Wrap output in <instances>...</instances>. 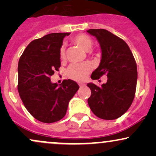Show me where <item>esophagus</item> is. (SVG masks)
<instances>
[{
    "mask_svg": "<svg viewBox=\"0 0 156 156\" xmlns=\"http://www.w3.org/2000/svg\"><path fill=\"white\" fill-rule=\"evenodd\" d=\"M78 85H79V87H83V86L85 85V84H84V83H78Z\"/></svg>",
    "mask_w": 156,
    "mask_h": 156,
    "instance_id": "34e87169",
    "label": "esophagus"
}]
</instances>
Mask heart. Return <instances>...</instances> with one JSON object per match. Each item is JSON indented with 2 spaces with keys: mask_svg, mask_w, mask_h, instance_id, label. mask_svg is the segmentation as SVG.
Segmentation results:
<instances>
[{
  "mask_svg": "<svg viewBox=\"0 0 156 156\" xmlns=\"http://www.w3.org/2000/svg\"><path fill=\"white\" fill-rule=\"evenodd\" d=\"M73 42L80 46L82 49L88 51L92 48L93 42L92 39L85 34H78L73 38ZM59 57L62 60L65 58V48L62 45L60 48ZM92 69V66L90 64L81 63V64H73L68 67L67 76L77 81H83L87 78V75Z\"/></svg>",
  "mask_w": 156,
  "mask_h": 156,
  "instance_id": "b5f03b06",
  "label": "heart"
}]
</instances>
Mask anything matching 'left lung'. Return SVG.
Returning a JSON list of instances; mask_svg holds the SVG:
<instances>
[{
	"label": "left lung",
	"instance_id": "left-lung-1",
	"mask_svg": "<svg viewBox=\"0 0 156 156\" xmlns=\"http://www.w3.org/2000/svg\"><path fill=\"white\" fill-rule=\"evenodd\" d=\"M99 42L102 58L91 78L98 80L106 75L107 83L98 87L89 83L88 104L101 119L112 120L120 117L131 105L135 97L137 66L130 48L123 39L105 29H89Z\"/></svg>",
	"mask_w": 156,
	"mask_h": 156
}]
</instances>
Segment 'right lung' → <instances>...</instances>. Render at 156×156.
Segmentation results:
<instances>
[{
  "label": "right lung",
  "mask_w": 156,
  "mask_h": 156,
  "mask_svg": "<svg viewBox=\"0 0 156 156\" xmlns=\"http://www.w3.org/2000/svg\"><path fill=\"white\" fill-rule=\"evenodd\" d=\"M69 33H52L33 40L18 62L19 95L28 112L44 123L59 121L65 116L71 98L79 89L74 80L59 86L51 76L61 67L60 48Z\"/></svg>",
  "instance_id": "right-lung-1"
}]
</instances>
